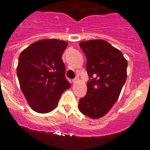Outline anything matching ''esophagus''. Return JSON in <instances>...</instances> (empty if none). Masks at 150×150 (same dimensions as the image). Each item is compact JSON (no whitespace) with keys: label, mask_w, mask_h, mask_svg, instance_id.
<instances>
[{"label":"esophagus","mask_w":150,"mask_h":150,"mask_svg":"<svg viewBox=\"0 0 150 150\" xmlns=\"http://www.w3.org/2000/svg\"><path fill=\"white\" fill-rule=\"evenodd\" d=\"M78 82H79V79H78V78H76V79H73V83H78Z\"/></svg>","instance_id":"obj_1"}]
</instances>
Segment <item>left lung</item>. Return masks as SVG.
Returning a JSON list of instances; mask_svg holds the SVG:
<instances>
[{"label":"left lung","instance_id":"1","mask_svg":"<svg viewBox=\"0 0 150 150\" xmlns=\"http://www.w3.org/2000/svg\"><path fill=\"white\" fill-rule=\"evenodd\" d=\"M86 56V95L79 99V111L91 119L105 116L114 105L126 81L128 62L120 50L104 40L82 41Z\"/></svg>","mask_w":150,"mask_h":150}]
</instances>
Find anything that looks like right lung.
Wrapping results in <instances>:
<instances>
[{
	"mask_svg": "<svg viewBox=\"0 0 150 150\" xmlns=\"http://www.w3.org/2000/svg\"><path fill=\"white\" fill-rule=\"evenodd\" d=\"M67 42L57 39L36 41L21 52L17 76L21 91L31 109L47 113L58 105L61 95L71 87L66 79L62 54Z\"/></svg>",
	"mask_w": 150,
	"mask_h": 150,
	"instance_id": "right-lung-1",
	"label": "right lung"
}]
</instances>
